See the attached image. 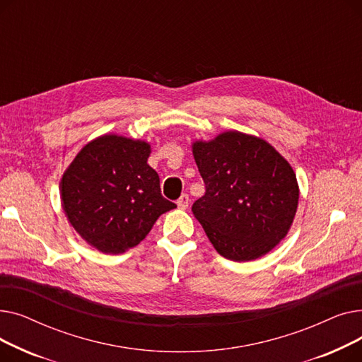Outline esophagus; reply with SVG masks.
Masks as SVG:
<instances>
[{
    "instance_id": "1",
    "label": "esophagus",
    "mask_w": 362,
    "mask_h": 362,
    "mask_svg": "<svg viewBox=\"0 0 362 362\" xmlns=\"http://www.w3.org/2000/svg\"><path fill=\"white\" fill-rule=\"evenodd\" d=\"M177 206L182 208V210H186V208L189 206V197L186 194H183L179 199H177Z\"/></svg>"
}]
</instances>
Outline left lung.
Listing matches in <instances>:
<instances>
[{
  "label": "left lung",
  "mask_w": 362,
  "mask_h": 362,
  "mask_svg": "<svg viewBox=\"0 0 362 362\" xmlns=\"http://www.w3.org/2000/svg\"><path fill=\"white\" fill-rule=\"evenodd\" d=\"M205 194L192 213L220 255L251 261L286 236L298 206L289 163L265 141L240 132L194 144Z\"/></svg>",
  "instance_id": "obj_1"
}]
</instances>
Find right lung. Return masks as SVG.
<instances>
[{
    "label": "right lung",
    "mask_w": 362,
    "mask_h": 362,
    "mask_svg": "<svg viewBox=\"0 0 362 362\" xmlns=\"http://www.w3.org/2000/svg\"><path fill=\"white\" fill-rule=\"evenodd\" d=\"M149 145L105 135L79 152L62 179L69 221L105 254L136 246L157 218L176 204L161 195L157 171L146 163Z\"/></svg>",
    "instance_id": "add662e5"
}]
</instances>
